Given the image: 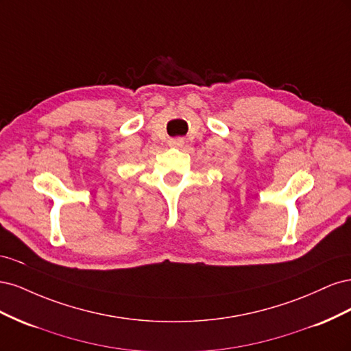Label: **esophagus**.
<instances>
[{"label": "esophagus", "instance_id": "34e87169", "mask_svg": "<svg viewBox=\"0 0 351 351\" xmlns=\"http://www.w3.org/2000/svg\"><path fill=\"white\" fill-rule=\"evenodd\" d=\"M183 143H184V141L182 139V137H176V139L168 141V145L173 146V147H180V146H183Z\"/></svg>", "mask_w": 351, "mask_h": 351}]
</instances>
